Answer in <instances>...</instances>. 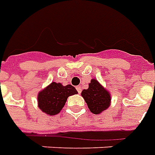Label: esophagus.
I'll return each instance as SVG.
<instances>
[{
	"label": "esophagus",
	"mask_w": 155,
	"mask_h": 155,
	"mask_svg": "<svg viewBox=\"0 0 155 155\" xmlns=\"http://www.w3.org/2000/svg\"><path fill=\"white\" fill-rule=\"evenodd\" d=\"M76 90H77V91L79 93H81V86H78L77 87H76Z\"/></svg>",
	"instance_id": "34e87169"
}]
</instances>
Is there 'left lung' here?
I'll return each mask as SVG.
<instances>
[{"mask_svg":"<svg viewBox=\"0 0 155 155\" xmlns=\"http://www.w3.org/2000/svg\"><path fill=\"white\" fill-rule=\"evenodd\" d=\"M88 108L92 114H100L110 106L111 94L96 79H91L87 89L81 91Z\"/></svg>","mask_w":155,"mask_h":155,"instance_id":"1","label":"left lung"}]
</instances>
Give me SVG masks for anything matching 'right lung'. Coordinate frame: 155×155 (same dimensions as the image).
Wrapping results in <instances>:
<instances>
[{
    "label": "right lung",
    "mask_w": 155,
    "mask_h": 155,
    "mask_svg": "<svg viewBox=\"0 0 155 155\" xmlns=\"http://www.w3.org/2000/svg\"><path fill=\"white\" fill-rule=\"evenodd\" d=\"M76 89L71 85L64 86L61 83L53 81L37 96L38 107L47 115H56L63 109L69 96L77 94Z\"/></svg>",
    "instance_id": "right-lung-1"
}]
</instances>
